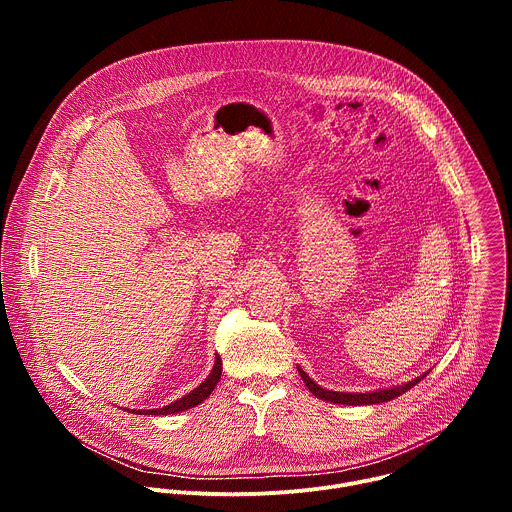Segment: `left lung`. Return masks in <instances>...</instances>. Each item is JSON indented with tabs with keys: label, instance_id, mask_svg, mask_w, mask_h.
<instances>
[{
	"label": "left lung",
	"instance_id": "8db88e82",
	"mask_svg": "<svg viewBox=\"0 0 512 512\" xmlns=\"http://www.w3.org/2000/svg\"><path fill=\"white\" fill-rule=\"evenodd\" d=\"M298 373L300 377L304 379L306 387L320 399L324 401H330V403H342V405H375V403H385V401H391L399 395H403L405 391H409L411 387H415L425 375L401 385V387H393V389H383V391H373V393H336V391H328V389H322L320 385H316L300 367H298Z\"/></svg>",
	"mask_w": 512,
	"mask_h": 512
}]
</instances>
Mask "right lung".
Segmentation results:
<instances>
[{
  "mask_svg": "<svg viewBox=\"0 0 512 512\" xmlns=\"http://www.w3.org/2000/svg\"><path fill=\"white\" fill-rule=\"evenodd\" d=\"M221 373H223V360L221 356L214 358V367L210 371V375L204 379V383H200L194 391H190L188 395H184L182 399L162 407V409H143V411H129V413H137V415H170V413H180V411H186L190 407H196L198 403H202L216 387L218 379H221Z\"/></svg>",
  "mask_w": 512,
  "mask_h": 512,
  "instance_id": "right-lung-1",
  "label": "right lung"
}]
</instances>
